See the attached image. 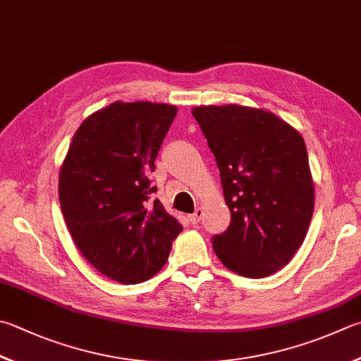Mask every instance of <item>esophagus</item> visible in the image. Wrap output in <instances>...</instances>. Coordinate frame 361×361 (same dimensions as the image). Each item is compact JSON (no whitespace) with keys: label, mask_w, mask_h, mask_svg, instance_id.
<instances>
[{"label":"esophagus","mask_w":361,"mask_h":361,"mask_svg":"<svg viewBox=\"0 0 361 361\" xmlns=\"http://www.w3.org/2000/svg\"><path fill=\"white\" fill-rule=\"evenodd\" d=\"M202 214H204V210H202L201 207H198V209L195 210V214L190 215V221H192L193 224L200 223V221H201V219H202Z\"/></svg>","instance_id":"esophagus-1"}]
</instances>
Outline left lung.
Wrapping results in <instances>:
<instances>
[{
    "label": "left lung",
    "instance_id": "1",
    "mask_svg": "<svg viewBox=\"0 0 361 361\" xmlns=\"http://www.w3.org/2000/svg\"><path fill=\"white\" fill-rule=\"evenodd\" d=\"M220 169L231 224L214 237L224 267L264 278L284 267L307 237L314 210L303 137L264 108L202 105L192 110Z\"/></svg>",
    "mask_w": 361,
    "mask_h": 361
}]
</instances>
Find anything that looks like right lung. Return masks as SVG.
Returning a JSON list of instances; mask_svg holds the SVG:
<instances>
[{
	"instance_id": "obj_1",
	"label": "right lung",
	"mask_w": 361,
	"mask_h": 361,
	"mask_svg": "<svg viewBox=\"0 0 361 361\" xmlns=\"http://www.w3.org/2000/svg\"><path fill=\"white\" fill-rule=\"evenodd\" d=\"M176 114L169 104L113 102L81 122L59 169V204L75 245L122 284L160 271L182 231L159 200H149V176Z\"/></svg>"
}]
</instances>
